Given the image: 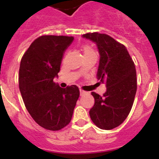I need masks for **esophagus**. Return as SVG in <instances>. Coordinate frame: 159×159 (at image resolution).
<instances>
[{
    "label": "esophagus",
    "mask_w": 159,
    "mask_h": 159,
    "mask_svg": "<svg viewBox=\"0 0 159 159\" xmlns=\"http://www.w3.org/2000/svg\"><path fill=\"white\" fill-rule=\"evenodd\" d=\"M80 95H84V94H85L86 93V92H84V90H80Z\"/></svg>",
    "instance_id": "obj_1"
}]
</instances>
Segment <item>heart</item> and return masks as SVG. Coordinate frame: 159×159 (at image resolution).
<instances>
[{
    "label": "heart",
    "mask_w": 159,
    "mask_h": 159,
    "mask_svg": "<svg viewBox=\"0 0 159 159\" xmlns=\"http://www.w3.org/2000/svg\"><path fill=\"white\" fill-rule=\"evenodd\" d=\"M83 52H84V57H88V56H92V55H96L95 51L89 45H84L82 48Z\"/></svg>",
    "instance_id": "obj_1"
}]
</instances>
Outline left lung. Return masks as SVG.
I'll return each mask as SVG.
<instances>
[{
  "label": "left lung",
  "mask_w": 159,
  "mask_h": 159,
  "mask_svg": "<svg viewBox=\"0 0 159 159\" xmlns=\"http://www.w3.org/2000/svg\"><path fill=\"white\" fill-rule=\"evenodd\" d=\"M82 36L96 43L100 56L97 78L107 87L103 96L92 92L95 104L90 117L99 128L111 130L123 123L131 110L137 90L135 66L127 48L110 36L89 32Z\"/></svg>",
  "instance_id": "obj_1"
}]
</instances>
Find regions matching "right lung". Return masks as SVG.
I'll return each instance as SVG.
<instances>
[{
	"label": "right lung",
	"instance_id": "1",
	"mask_svg": "<svg viewBox=\"0 0 159 159\" xmlns=\"http://www.w3.org/2000/svg\"><path fill=\"white\" fill-rule=\"evenodd\" d=\"M73 40V36H40L20 61L19 88L25 107L35 122L49 130H59L71 122L80 96L75 85L62 88L53 82Z\"/></svg>",
	"mask_w": 159,
	"mask_h": 159
}]
</instances>
